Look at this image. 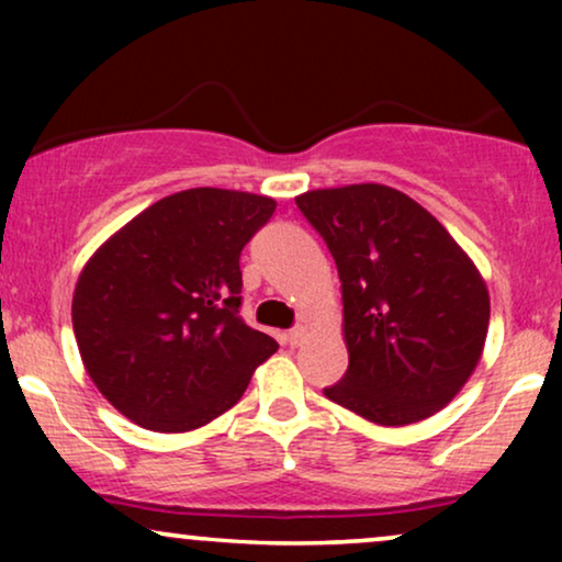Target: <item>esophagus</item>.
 Instances as JSON below:
<instances>
[{
  "label": "esophagus",
  "instance_id": "1",
  "mask_svg": "<svg viewBox=\"0 0 562 562\" xmlns=\"http://www.w3.org/2000/svg\"><path fill=\"white\" fill-rule=\"evenodd\" d=\"M286 340H289L291 348H296V345H302V342L306 340V327H304V325H296L294 329H289Z\"/></svg>",
  "mask_w": 562,
  "mask_h": 562
}]
</instances>
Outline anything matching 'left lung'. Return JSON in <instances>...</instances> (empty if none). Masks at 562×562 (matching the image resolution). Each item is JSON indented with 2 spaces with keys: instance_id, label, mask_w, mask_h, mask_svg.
<instances>
[{
  "instance_id": "left-lung-1",
  "label": "left lung",
  "mask_w": 562,
  "mask_h": 562,
  "mask_svg": "<svg viewBox=\"0 0 562 562\" xmlns=\"http://www.w3.org/2000/svg\"><path fill=\"white\" fill-rule=\"evenodd\" d=\"M296 206L342 283L348 371L329 402L383 427L432 417L465 386L488 333V289L448 229L383 183L314 189Z\"/></svg>"
}]
</instances>
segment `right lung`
<instances>
[{
  "mask_svg": "<svg viewBox=\"0 0 562 562\" xmlns=\"http://www.w3.org/2000/svg\"><path fill=\"white\" fill-rule=\"evenodd\" d=\"M273 212L271 196L187 189L130 220L83 266L71 304L83 368L135 425H206L279 350L240 317V252Z\"/></svg>",
  "mask_w": 562,
  "mask_h": 562,
  "instance_id": "add662e5",
  "label": "right lung"
}]
</instances>
